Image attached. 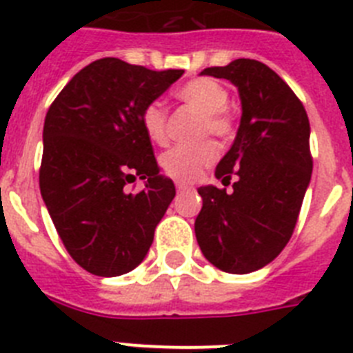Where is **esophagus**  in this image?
Instances as JSON below:
<instances>
[{"label":"esophagus","mask_w":353,"mask_h":353,"mask_svg":"<svg viewBox=\"0 0 353 353\" xmlns=\"http://www.w3.org/2000/svg\"><path fill=\"white\" fill-rule=\"evenodd\" d=\"M194 187L191 183H185V182H176V191L179 192H185V191H192Z\"/></svg>","instance_id":"obj_1"}]
</instances>
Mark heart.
I'll list each match as a JSON object with an SVG mask.
<instances>
[{"label":"heart","instance_id":"b5f03b06","mask_svg":"<svg viewBox=\"0 0 353 353\" xmlns=\"http://www.w3.org/2000/svg\"><path fill=\"white\" fill-rule=\"evenodd\" d=\"M176 97L180 101L201 113L199 136L212 134L221 141H228L235 132V118L228 109L226 86L210 77H196L179 88ZM141 127L146 138L159 146L170 141V123L168 109L161 101L146 104L141 111ZM217 157V148L212 141H201L196 145H179L161 155L162 171L179 182H194L199 179Z\"/></svg>","mask_w":353,"mask_h":353}]
</instances>
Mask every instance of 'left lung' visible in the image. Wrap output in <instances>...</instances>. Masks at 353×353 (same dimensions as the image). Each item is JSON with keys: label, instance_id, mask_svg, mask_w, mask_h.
<instances>
[{"label": "left lung", "instance_id": "left-lung-1", "mask_svg": "<svg viewBox=\"0 0 353 353\" xmlns=\"http://www.w3.org/2000/svg\"><path fill=\"white\" fill-rule=\"evenodd\" d=\"M201 76L235 84L242 118L215 176L233 192L199 187L203 207L194 232L203 256L230 274H248L274 260L297 224L313 159L310 120L288 84L261 61L239 58Z\"/></svg>", "mask_w": 353, "mask_h": 353}]
</instances>
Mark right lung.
Here are the masks:
<instances>
[{
  "label": "right lung",
  "mask_w": 353,
  "mask_h": 353,
  "mask_svg": "<svg viewBox=\"0 0 353 353\" xmlns=\"http://www.w3.org/2000/svg\"><path fill=\"white\" fill-rule=\"evenodd\" d=\"M182 74L102 58L77 72L46 114L40 194L68 254L90 274L136 269L173 201L141 111ZM138 176L145 189L129 193Z\"/></svg>",
  "instance_id": "right-lung-1"
}]
</instances>
